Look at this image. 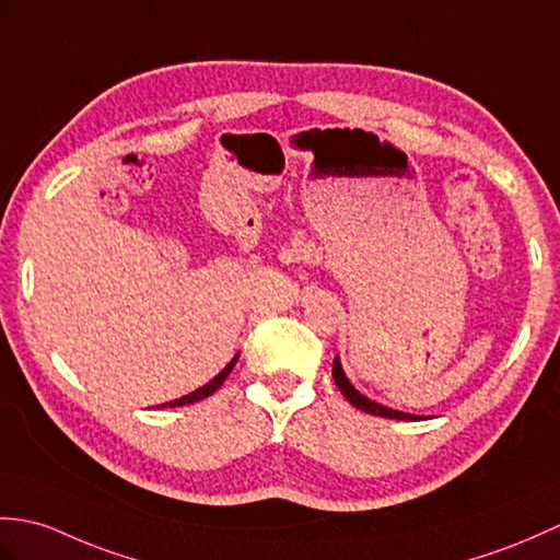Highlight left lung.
<instances>
[{"label":"left lung","instance_id":"1","mask_svg":"<svg viewBox=\"0 0 560 560\" xmlns=\"http://www.w3.org/2000/svg\"><path fill=\"white\" fill-rule=\"evenodd\" d=\"M331 374H334L336 386L341 388V394H343L350 402H353V406H355L358 410L370 412V415H380V418H388V420H422L420 415H408V412H400V410H394V408H386V406H382V402H376V400L368 398L365 394H360L358 388H355L353 384H350V380L346 376V372H343V368H341L339 355L334 358V370H331Z\"/></svg>","mask_w":560,"mask_h":560}]
</instances>
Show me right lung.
Instances as JSON below:
<instances>
[{
  "label": "right lung",
  "instance_id": "obj_1",
  "mask_svg": "<svg viewBox=\"0 0 560 560\" xmlns=\"http://www.w3.org/2000/svg\"><path fill=\"white\" fill-rule=\"evenodd\" d=\"M236 360H238V355H236V358H233V360L229 362V365H226L224 370H221V372H219V374L214 376V380H212V382H207L205 386H200V388H195V392H192V394H188V396H184V398L168 400V402H164V406H168V408H176V406H190V402H198V400H202V398H207V396H212V394L217 392V388H219L221 384H224V380H226V376L231 374L233 365H236Z\"/></svg>",
  "mask_w": 560,
  "mask_h": 560
}]
</instances>
